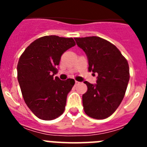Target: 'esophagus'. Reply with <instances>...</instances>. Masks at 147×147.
Masks as SVG:
<instances>
[{
    "instance_id": "34e87169",
    "label": "esophagus",
    "mask_w": 147,
    "mask_h": 147,
    "mask_svg": "<svg viewBox=\"0 0 147 147\" xmlns=\"http://www.w3.org/2000/svg\"><path fill=\"white\" fill-rule=\"evenodd\" d=\"M79 82H77V81H75V85H78V84H79Z\"/></svg>"
}]
</instances>
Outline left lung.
<instances>
[{
	"label": "left lung",
	"instance_id": "8db88e82",
	"mask_svg": "<svg viewBox=\"0 0 147 147\" xmlns=\"http://www.w3.org/2000/svg\"><path fill=\"white\" fill-rule=\"evenodd\" d=\"M85 51L88 70L97 74L96 84L85 81L88 90L82 95L85 113L96 119H105L115 112L123 100L129 80L127 59L113 44L98 37L74 38Z\"/></svg>",
	"mask_w": 147,
	"mask_h": 147
}]
</instances>
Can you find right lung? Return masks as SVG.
<instances>
[{
	"instance_id": "obj_1",
	"label": "right lung",
	"mask_w": 147,
	"mask_h": 147,
	"mask_svg": "<svg viewBox=\"0 0 147 147\" xmlns=\"http://www.w3.org/2000/svg\"><path fill=\"white\" fill-rule=\"evenodd\" d=\"M75 45L73 38L45 36L32 42L20 56L17 67L18 82L26 104L39 119L53 120L64 112L67 96L75 81H62L54 76L61 56Z\"/></svg>"
}]
</instances>
